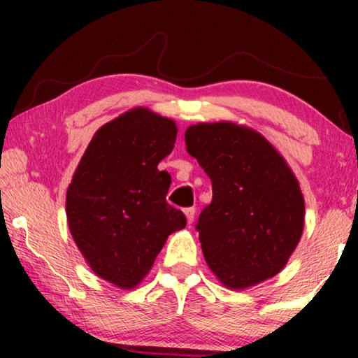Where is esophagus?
Masks as SVG:
<instances>
[{"instance_id": "obj_1", "label": "esophagus", "mask_w": 358, "mask_h": 358, "mask_svg": "<svg viewBox=\"0 0 358 358\" xmlns=\"http://www.w3.org/2000/svg\"><path fill=\"white\" fill-rule=\"evenodd\" d=\"M185 215H186L187 224H192V221H194V215H196V210H194V208H186V210H185Z\"/></svg>"}]
</instances>
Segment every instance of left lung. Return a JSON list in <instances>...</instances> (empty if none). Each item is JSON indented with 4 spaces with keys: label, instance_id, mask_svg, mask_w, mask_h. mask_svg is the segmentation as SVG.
<instances>
[{
    "label": "left lung",
    "instance_id": "1",
    "mask_svg": "<svg viewBox=\"0 0 358 358\" xmlns=\"http://www.w3.org/2000/svg\"><path fill=\"white\" fill-rule=\"evenodd\" d=\"M185 141L213 189L196 226L210 270L234 290L280 273L305 226V199L286 159L232 121L192 124Z\"/></svg>",
    "mask_w": 358,
    "mask_h": 358
}]
</instances>
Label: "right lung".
<instances>
[{"label":"right lung","mask_w":358,"mask_h":358,"mask_svg":"<svg viewBox=\"0 0 358 358\" xmlns=\"http://www.w3.org/2000/svg\"><path fill=\"white\" fill-rule=\"evenodd\" d=\"M177 131L173 120L132 108L96 131L72 175L71 235L96 276L117 287L138 286L169 235L186 226L166 202L171 175L157 169Z\"/></svg>","instance_id":"1"}]
</instances>
